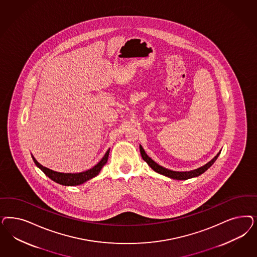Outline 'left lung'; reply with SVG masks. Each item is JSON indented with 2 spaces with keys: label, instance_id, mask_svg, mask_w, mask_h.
Returning a JSON list of instances; mask_svg holds the SVG:
<instances>
[{
  "label": "left lung",
  "instance_id": "obj_1",
  "mask_svg": "<svg viewBox=\"0 0 257 257\" xmlns=\"http://www.w3.org/2000/svg\"><path fill=\"white\" fill-rule=\"evenodd\" d=\"M139 148H140V152H141L143 160H144L155 172H157L159 174L164 175V176L168 177V178H170V179L178 180V181H184V180H188V179H192V178H196V177H199V175L204 173V172L207 170L208 168H209L210 166H212V165L215 163V160L219 156L220 151H221V150H220V151L215 155V157L213 158L210 162H208L207 164H205L204 166H200V167L197 168V169L190 170V171H173V170L167 169V168L164 167V166L158 165L156 162H154V161L146 153V151L144 150L141 145H140Z\"/></svg>",
  "mask_w": 257,
  "mask_h": 257
}]
</instances>
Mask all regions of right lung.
<instances>
[{
    "mask_svg": "<svg viewBox=\"0 0 257 257\" xmlns=\"http://www.w3.org/2000/svg\"><path fill=\"white\" fill-rule=\"evenodd\" d=\"M109 149L107 150V152L105 153L104 157L100 160L99 162L91 167V169L79 172V173H63V172H57L54 171L52 169H49L45 166H42L32 155L35 165L38 166L44 174L46 175L48 178H50L52 181H54L57 183H59L61 185H65V186H76V185H80L84 182L91 180L92 178L96 177L99 174L100 170L102 169V167L105 166L108 162V154H109Z\"/></svg>",
    "mask_w": 257,
    "mask_h": 257,
    "instance_id": "obj_1",
    "label": "right lung"
}]
</instances>
